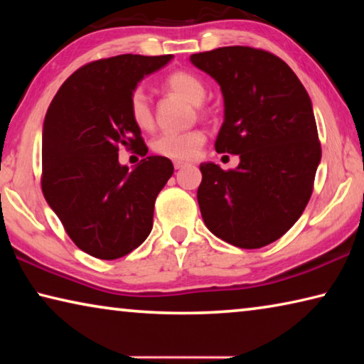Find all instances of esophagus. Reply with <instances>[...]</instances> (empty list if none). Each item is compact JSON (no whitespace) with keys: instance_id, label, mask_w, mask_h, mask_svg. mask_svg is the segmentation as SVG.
I'll use <instances>...</instances> for the list:
<instances>
[{"instance_id":"obj_1","label":"esophagus","mask_w":364,"mask_h":364,"mask_svg":"<svg viewBox=\"0 0 364 364\" xmlns=\"http://www.w3.org/2000/svg\"><path fill=\"white\" fill-rule=\"evenodd\" d=\"M186 162H181V160H175L173 162V167L176 168V170H180V168H183V167H186Z\"/></svg>"}]
</instances>
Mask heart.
Returning a JSON list of instances; mask_svg holds the SVG:
<instances>
[{
	"instance_id": "1",
	"label": "heart",
	"mask_w": 364,
	"mask_h": 364,
	"mask_svg": "<svg viewBox=\"0 0 364 364\" xmlns=\"http://www.w3.org/2000/svg\"><path fill=\"white\" fill-rule=\"evenodd\" d=\"M165 90L180 95L191 104L200 106L207 96V85L199 75L189 70H175L164 80ZM128 112L134 125L141 130H149L154 123V114L149 101L141 90H134L128 100ZM205 144V133L202 130L165 132L157 134L152 141V151L159 156L173 160H191L199 156Z\"/></svg>"
}]
</instances>
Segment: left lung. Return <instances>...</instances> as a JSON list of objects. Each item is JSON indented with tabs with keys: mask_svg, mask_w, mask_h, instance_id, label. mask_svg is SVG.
<instances>
[{
	"mask_svg": "<svg viewBox=\"0 0 364 364\" xmlns=\"http://www.w3.org/2000/svg\"><path fill=\"white\" fill-rule=\"evenodd\" d=\"M191 63L223 93L215 149L241 157L234 170L200 164L202 218L228 244L264 247L291 230L313 193L321 144L310 96L291 67L264 49L217 48Z\"/></svg>",
	"mask_w": 364,
	"mask_h": 364,
	"instance_id": "1",
	"label": "left lung"
}]
</instances>
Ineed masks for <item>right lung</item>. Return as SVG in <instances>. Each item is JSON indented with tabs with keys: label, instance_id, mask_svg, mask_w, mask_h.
Masks as SVG:
<instances>
[{
	"label": "right lung",
	"instance_id": "obj_1",
	"mask_svg": "<svg viewBox=\"0 0 364 364\" xmlns=\"http://www.w3.org/2000/svg\"><path fill=\"white\" fill-rule=\"evenodd\" d=\"M170 59L171 54H120L93 60L73 72L49 104L43 127V196L73 244L91 257H125L152 230L154 204L173 175V164L149 156L128 171L119 164V149L147 154L128 100L141 78Z\"/></svg>",
	"mask_w": 364,
	"mask_h": 364
}]
</instances>
